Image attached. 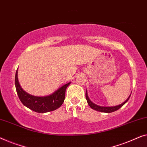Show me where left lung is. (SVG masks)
Masks as SVG:
<instances>
[{"instance_id": "left-lung-1", "label": "left lung", "mask_w": 147, "mask_h": 147, "mask_svg": "<svg viewBox=\"0 0 147 147\" xmlns=\"http://www.w3.org/2000/svg\"><path fill=\"white\" fill-rule=\"evenodd\" d=\"M86 100H87V102L88 105H89L90 107L92 109H94L95 111H99V112H102V113H113L114 112V111H116L117 110H119L120 108H121L125 104L126 102H127L128 100H129V99L130 98V96H131V95H130L129 98H128L127 100H126L125 102L123 103H122V104L118 105V106H115V107H100V106H98V105L94 104L93 102H92L90 100V99L88 98V95H87V92L86 91Z\"/></svg>"}]
</instances>
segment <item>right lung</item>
I'll list each match as a JSON object with an SVG mask.
<instances>
[{
	"label": "right lung",
	"mask_w": 147,
	"mask_h": 147,
	"mask_svg": "<svg viewBox=\"0 0 147 147\" xmlns=\"http://www.w3.org/2000/svg\"><path fill=\"white\" fill-rule=\"evenodd\" d=\"M15 86L18 98L24 106L34 112L44 113L53 111L63 105L65 98V92L71 82L65 84L53 94L47 96H35L24 91L18 83L17 71L15 74Z\"/></svg>",
	"instance_id": "right-lung-1"
}]
</instances>
